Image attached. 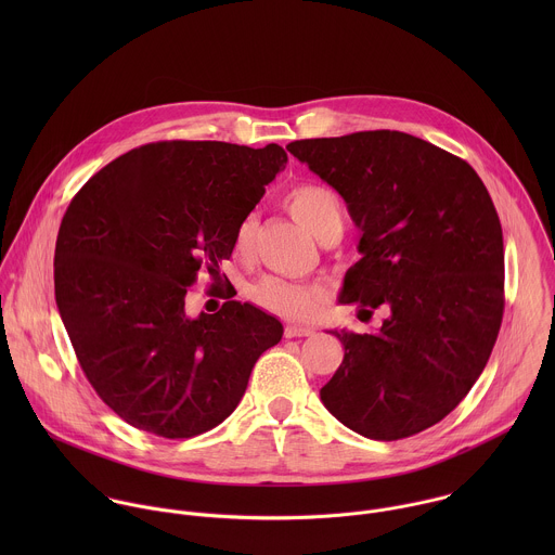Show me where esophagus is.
<instances>
[{"label": "esophagus", "instance_id": "1", "mask_svg": "<svg viewBox=\"0 0 555 555\" xmlns=\"http://www.w3.org/2000/svg\"><path fill=\"white\" fill-rule=\"evenodd\" d=\"M284 335L286 337H310V335H314V328L312 326H301V324H288L284 328Z\"/></svg>", "mask_w": 555, "mask_h": 555}]
</instances>
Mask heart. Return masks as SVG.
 Masks as SVG:
<instances>
[{
  "instance_id": "1",
  "label": "heart",
  "mask_w": 555,
  "mask_h": 555,
  "mask_svg": "<svg viewBox=\"0 0 555 555\" xmlns=\"http://www.w3.org/2000/svg\"><path fill=\"white\" fill-rule=\"evenodd\" d=\"M286 211L314 237L326 238L333 233H341L344 227V207L339 196L324 185L306 183L291 190L284 198ZM258 220L254 214H247L238 220L235 229V251L247 256L254 247ZM247 297L273 312L278 317L293 318V320H308L317 314L318 306L322 301V291L312 284L288 282L280 278H262L260 282L247 288Z\"/></svg>"
}]
</instances>
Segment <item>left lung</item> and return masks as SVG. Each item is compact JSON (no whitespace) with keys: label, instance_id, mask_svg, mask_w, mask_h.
Returning a JSON list of instances; mask_svg holds the SVG:
<instances>
[{"label":"left lung","instance_id":"obj_1","mask_svg":"<svg viewBox=\"0 0 555 555\" xmlns=\"http://www.w3.org/2000/svg\"><path fill=\"white\" fill-rule=\"evenodd\" d=\"M286 150L339 192L361 260L339 304L385 308L376 333L331 331L344 361L326 410L372 440L442 421L485 370L504 312V243L491 196L466 159L397 130L306 139Z\"/></svg>","mask_w":555,"mask_h":555}]
</instances>
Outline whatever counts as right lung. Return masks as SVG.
Segmentation results:
<instances>
[{"label":"right lung","instance_id":"obj_1","mask_svg":"<svg viewBox=\"0 0 555 555\" xmlns=\"http://www.w3.org/2000/svg\"><path fill=\"white\" fill-rule=\"evenodd\" d=\"M286 162L275 143L159 141L106 164L68 205L55 245L60 317L87 380L132 427L170 440L214 429L282 339V322L235 293L198 318L185 314V293L201 271L218 288L238 220Z\"/></svg>","mask_w":555,"mask_h":555}]
</instances>
